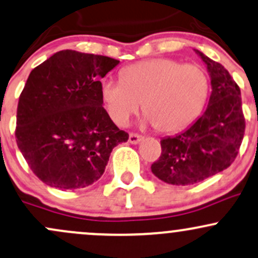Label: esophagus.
<instances>
[{
    "mask_svg": "<svg viewBox=\"0 0 258 258\" xmlns=\"http://www.w3.org/2000/svg\"><path fill=\"white\" fill-rule=\"evenodd\" d=\"M141 140H142V136L136 135V134H130V137H128L130 143H132V144H137V143H140V142H141Z\"/></svg>",
    "mask_w": 258,
    "mask_h": 258,
    "instance_id": "obj_1",
    "label": "esophagus"
}]
</instances>
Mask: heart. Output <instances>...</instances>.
I'll return each mask as SVG.
<instances>
[{
	"mask_svg": "<svg viewBox=\"0 0 258 258\" xmlns=\"http://www.w3.org/2000/svg\"><path fill=\"white\" fill-rule=\"evenodd\" d=\"M101 99L111 120L126 126L140 110L147 121L165 134L186 128L201 115L209 94V81L197 64L152 58L121 71V81L105 79Z\"/></svg>",
	"mask_w": 258,
	"mask_h": 258,
	"instance_id": "b5f03b06",
	"label": "heart"
}]
</instances>
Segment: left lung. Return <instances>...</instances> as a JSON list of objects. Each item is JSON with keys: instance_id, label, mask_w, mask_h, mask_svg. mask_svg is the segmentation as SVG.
<instances>
[{"instance_id": "1", "label": "left lung", "mask_w": 258, "mask_h": 258, "mask_svg": "<svg viewBox=\"0 0 258 258\" xmlns=\"http://www.w3.org/2000/svg\"><path fill=\"white\" fill-rule=\"evenodd\" d=\"M195 51L211 77L208 106L186 131L160 141L161 155L151 166L158 179L177 186L194 185L229 168L245 134L239 86L224 66Z\"/></svg>"}]
</instances>
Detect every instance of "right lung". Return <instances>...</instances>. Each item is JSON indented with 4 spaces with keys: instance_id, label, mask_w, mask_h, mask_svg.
<instances>
[{
    "instance_id": "right-lung-1",
    "label": "right lung",
    "mask_w": 258,
    "mask_h": 258,
    "mask_svg": "<svg viewBox=\"0 0 258 258\" xmlns=\"http://www.w3.org/2000/svg\"><path fill=\"white\" fill-rule=\"evenodd\" d=\"M120 61L62 50L30 72L17 109L16 138L34 174L58 189L92 185L128 134L103 107L100 78Z\"/></svg>"
}]
</instances>
